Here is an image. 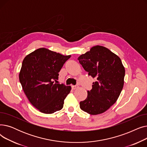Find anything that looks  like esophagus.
Instances as JSON below:
<instances>
[{
	"label": "esophagus",
	"instance_id": "esophagus-1",
	"mask_svg": "<svg viewBox=\"0 0 147 147\" xmlns=\"http://www.w3.org/2000/svg\"><path fill=\"white\" fill-rule=\"evenodd\" d=\"M71 88H72V89H78V88H79V86H77V85H76V86H71Z\"/></svg>",
	"mask_w": 147,
	"mask_h": 147
}]
</instances>
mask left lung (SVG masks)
Returning <instances> with one entry per match:
<instances>
[{
    "label": "left lung",
    "instance_id": "obj_1",
    "mask_svg": "<svg viewBox=\"0 0 147 147\" xmlns=\"http://www.w3.org/2000/svg\"><path fill=\"white\" fill-rule=\"evenodd\" d=\"M79 63L89 76L96 78L81 110L91 115L104 113L115 102L124 85L125 69L120 58L108 48L95 46L79 58Z\"/></svg>",
    "mask_w": 147,
    "mask_h": 147
}]
</instances>
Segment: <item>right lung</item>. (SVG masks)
Segmentation results:
<instances>
[{
	"mask_svg": "<svg viewBox=\"0 0 147 147\" xmlns=\"http://www.w3.org/2000/svg\"><path fill=\"white\" fill-rule=\"evenodd\" d=\"M70 57L42 48L23 60L20 82L30 103L41 113L52 114L63 109L71 88L53 80H58V73Z\"/></svg>",
	"mask_w": 147,
	"mask_h": 147,
	"instance_id": "add662e5",
	"label": "right lung"
}]
</instances>
